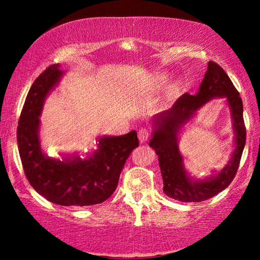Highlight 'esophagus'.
Masks as SVG:
<instances>
[{"label":"esophagus","instance_id":"1","mask_svg":"<svg viewBox=\"0 0 260 260\" xmlns=\"http://www.w3.org/2000/svg\"><path fill=\"white\" fill-rule=\"evenodd\" d=\"M150 131L147 128H141L139 131V140L140 143H145L148 139H150Z\"/></svg>","mask_w":260,"mask_h":260}]
</instances>
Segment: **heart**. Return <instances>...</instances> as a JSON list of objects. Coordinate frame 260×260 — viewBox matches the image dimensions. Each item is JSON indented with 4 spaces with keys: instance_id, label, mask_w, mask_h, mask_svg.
<instances>
[{
    "instance_id": "b5f03b06",
    "label": "heart",
    "mask_w": 260,
    "mask_h": 260,
    "mask_svg": "<svg viewBox=\"0 0 260 260\" xmlns=\"http://www.w3.org/2000/svg\"><path fill=\"white\" fill-rule=\"evenodd\" d=\"M157 78H158V80H159V81H164V80H165V76H164V75H159V76L157 77ZM176 89H178V86H176V85L171 86V88H170V92H174Z\"/></svg>"
}]
</instances>
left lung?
Masks as SVG:
<instances>
[{"label": "left lung", "mask_w": 260, "mask_h": 260, "mask_svg": "<svg viewBox=\"0 0 260 260\" xmlns=\"http://www.w3.org/2000/svg\"><path fill=\"white\" fill-rule=\"evenodd\" d=\"M214 98H224L231 108L235 134L234 151L228 165L204 179H196L187 172L178 148V136L183 126L194 117L197 110ZM152 139L148 143L155 150L163 178V191L168 197L181 202H201L223 191L234 180L246 144L244 107L224 70L213 61L196 95L185 92L172 108L156 114L152 118Z\"/></svg>", "instance_id": "left-lung-1"}]
</instances>
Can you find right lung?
I'll return each instance as SVG.
<instances>
[{
  "mask_svg": "<svg viewBox=\"0 0 260 260\" xmlns=\"http://www.w3.org/2000/svg\"><path fill=\"white\" fill-rule=\"evenodd\" d=\"M64 71L51 64L33 82L18 126V146L27 181L48 201L64 207L102 203L113 194L126 159L139 140L135 131L121 136H101L87 157L77 153L62 158L48 156L40 142V116L46 99Z\"/></svg>",
  "mask_w": 260,
  "mask_h": 260,
  "instance_id": "1",
  "label": "right lung"
}]
</instances>
